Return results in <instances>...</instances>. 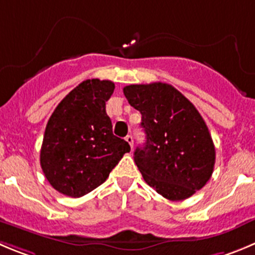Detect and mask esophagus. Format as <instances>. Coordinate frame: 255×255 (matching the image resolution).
<instances>
[{
  "instance_id": "1",
  "label": "esophagus",
  "mask_w": 255,
  "mask_h": 255,
  "mask_svg": "<svg viewBox=\"0 0 255 255\" xmlns=\"http://www.w3.org/2000/svg\"><path fill=\"white\" fill-rule=\"evenodd\" d=\"M126 141L129 143L130 148H133V137H132V135H127V137H126Z\"/></svg>"
}]
</instances>
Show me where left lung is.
<instances>
[{
	"label": "left lung",
	"instance_id": "1",
	"mask_svg": "<svg viewBox=\"0 0 255 255\" xmlns=\"http://www.w3.org/2000/svg\"><path fill=\"white\" fill-rule=\"evenodd\" d=\"M142 114L146 143L134 151L144 181L171 201L203 189L215 165V147L205 121L189 99L166 83L123 88Z\"/></svg>",
	"mask_w": 255,
	"mask_h": 255
}]
</instances>
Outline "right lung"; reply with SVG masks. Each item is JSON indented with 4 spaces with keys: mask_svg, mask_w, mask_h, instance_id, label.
Wrapping results in <instances>:
<instances>
[{
    "mask_svg": "<svg viewBox=\"0 0 255 255\" xmlns=\"http://www.w3.org/2000/svg\"><path fill=\"white\" fill-rule=\"evenodd\" d=\"M113 92L111 80H84L52 112L40 165L56 191L84 196L103 184L123 154L130 151L128 142L113 134L106 112V102Z\"/></svg>",
    "mask_w": 255,
    "mask_h": 255,
    "instance_id": "right-lung-1",
    "label": "right lung"
}]
</instances>
